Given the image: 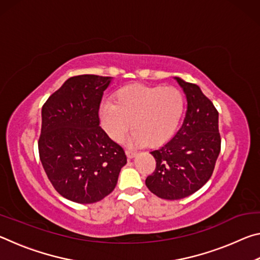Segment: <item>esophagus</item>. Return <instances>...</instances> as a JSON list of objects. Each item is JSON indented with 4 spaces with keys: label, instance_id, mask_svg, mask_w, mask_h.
<instances>
[{
    "label": "esophagus",
    "instance_id": "esophagus-1",
    "mask_svg": "<svg viewBox=\"0 0 260 260\" xmlns=\"http://www.w3.org/2000/svg\"><path fill=\"white\" fill-rule=\"evenodd\" d=\"M126 156L128 158H133L136 156V151L134 150H126Z\"/></svg>",
    "mask_w": 260,
    "mask_h": 260
}]
</instances>
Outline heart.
Masks as SVG:
<instances>
[{
  "mask_svg": "<svg viewBox=\"0 0 260 260\" xmlns=\"http://www.w3.org/2000/svg\"><path fill=\"white\" fill-rule=\"evenodd\" d=\"M186 108V100L177 87L132 83L114 93V103L101 105L103 128L114 141H121L135 129L131 142L158 147L175 134Z\"/></svg>",
  "mask_w": 260,
  "mask_h": 260,
  "instance_id": "heart-1",
  "label": "heart"
}]
</instances>
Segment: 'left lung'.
I'll use <instances>...</instances> for the list:
<instances>
[{"label": "left lung", "mask_w": 260, "mask_h": 260, "mask_svg": "<svg viewBox=\"0 0 260 260\" xmlns=\"http://www.w3.org/2000/svg\"><path fill=\"white\" fill-rule=\"evenodd\" d=\"M187 98L181 128L169 142L150 153L156 169L146 179L152 193L164 200L184 199L209 181L221 148L213 103L195 83L175 78Z\"/></svg>", "instance_id": "left-lung-1"}]
</instances>
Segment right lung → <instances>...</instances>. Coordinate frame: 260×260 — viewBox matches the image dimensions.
<instances>
[{
    "instance_id": "add662e5",
    "label": "right lung",
    "mask_w": 260,
    "mask_h": 260,
    "mask_svg": "<svg viewBox=\"0 0 260 260\" xmlns=\"http://www.w3.org/2000/svg\"><path fill=\"white\" fill-rule=\"evenodd\" d=\"M110 77L68 79L42 107L39 155L56 191L80 204L103 200L127 162L124 149L100 126V104Z\"/></svg>"
}]
</instances>
